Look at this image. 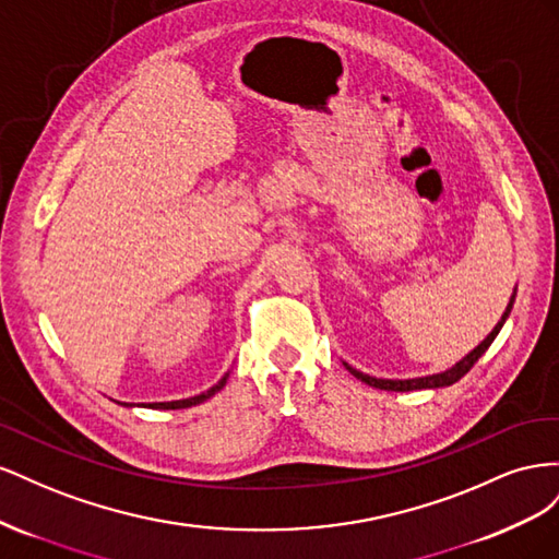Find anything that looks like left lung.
I'll use <instances>...</instances> for the list:
<instances>
[{"mask_svg": "<svg viewBox=\"0 0 559 559\" xmlns=\"http://www.w3.org/2000/svg\"><path fill=\"white\" fill-rule=\"evenodd\" d=\"M513 302H515V292H513V296H511V300H509V308H506V312L501 314L499 324L492 329V333H489L476 349H471L462 361H456L452 368L443 370V373L427 376V378H413V380H384V378L366 376V373H361V370L352 368V366H349V364H345V361H343V364H345V368H347L349 373H352L354 378H357V380H361V382H366V384H370V386H376V389H386V392H413V389L450 386V384H454L456 380H462V378L468 373V370L473 368V364H476V361L483 357V354L487 352V347L492 345V341H495V337L499 335V331H501V326H503V321L509 319V314H511V310H513Z\"/></svg>", "mask_w": 559, "mask_h": 559, "instance_id": "8db88e82", "label": "left lung"}]
</instances>
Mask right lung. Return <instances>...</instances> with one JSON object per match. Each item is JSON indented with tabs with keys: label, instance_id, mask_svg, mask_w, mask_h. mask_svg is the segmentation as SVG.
Masks as SVG:
<instances>
[{
	"label": "right lung",
	"instance_id": "1",
	"mask_svg": "<svg viewBox=\"0 0 559 559\" xmlns=\"http://www.w3.org/2000/svg\"><path fill=\"white\" fill-rule=\"evenodd\" d=\"M226 380H228V373L218 380L214 386H210L207 392H202V394H198V396H191V399H181V401H165V403H148L146 408H163V411H179V408H191V405H198V403H202V401H207L210 396H214L216 392H222L224 389V384H226ZM144 405V403H142Z\"/></svg>",
	"mask_w": 559,
	"mask_h": 559
}]
</instances>
